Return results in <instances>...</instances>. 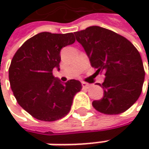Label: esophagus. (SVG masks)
I'll return each mask as SVG.
<instances>
[{"label": "esophagus", "instance_id": "34e87169", "mask_svg": "<svg viewBox=\"0 0 149 149\" xmlns=\"http://www.w3.org/2000/svg\"><path fill=\"white\" fill-rule=\"evenodd\" d=\"M82 86H83V88H89V86H90V84L88 83H86V82H82Z\"/></svg>", "mask_w": 149, "mask_h": 149}]
</instances>
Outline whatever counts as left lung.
<instances>
[{"label": "left lung", "mask_w": 149, "mask_h": 149, "mask_svg": "<svg viewBox=\"0 0 149 149\" xmlns=\"http://www.w3.org/2000/svg\"><path fill=\"white\" fill-rule=\"evenodd\" d=\"M96 74H104L99 84L104 96L92 105L104 114H118L128 110L142 92L145 72L140 54L125 37L100 26H89L74 32Z\"/></svg>", "instance_id": "obj_1"}]
</instances>
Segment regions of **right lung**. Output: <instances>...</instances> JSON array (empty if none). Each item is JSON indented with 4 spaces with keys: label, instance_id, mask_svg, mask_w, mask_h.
Listing matches in <instances>:
<instances>
[{
    "label": "right lung",
    "instance_id": "obj_1",
    "mask_svg": "<svg viewBox=\"0 0 149 149\" xmlns=\"http://www.w3.org/2000/svg\"><path fill=\"white\" fill-rule=\"evenodd\" d=\"M74 41L73 33L41 32L27 40L13 56L10 88L17 103L35 118L52 122L65 117L82 89L79 80L62 84L53 75L54 68L60 70L61 49Z\"/></svg>",
    "mask_w": 149,
    "mask_h": 149
}]
</instances>
